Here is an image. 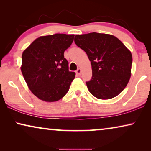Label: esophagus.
<instances>
[{
  "instance_id": "obj_1",
  "label": "esophagus",
  "mask_w": 151,
  "mask_h": 151,
  "mask_svg": "<svg viewBox=\"0 0 151 151\" xmlns=\"http://www.w3.org/2000/svg\"><path fill=\"white\" fill-rule=\"evenodd\" d=\"M76 72V73L78 74V75L80 76V75H81V73H82V70L80 69H78Z\"/></svg>"
}]
</instances>
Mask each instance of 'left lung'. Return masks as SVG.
<instances>
[{"mask_svg": "<svg viewBox=\"0 0 151 151\" xmlns=\"http://www.w3.org/2000/svg\"><path fill=\"white\" fill-rule=\"evenodd\" d=\"M78 47L85 51L91 61L92 78L86 86L93 96L109 100L120 93L131 76V52L116 37L93 32L76 35Z\"/></svg>", "mask_w": 151, "mask_h": 151, "instance_id": "obj_1", "label": "left lung"}]
</instances>
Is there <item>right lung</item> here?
I'll list each match as a JSON object with an SVG mask.
<instances>
[{
	"label": "right lung",
	"instance_id": "1",
	"mask_svg": "<svg viewBox=\"0 0 151 151\" xmlns=\"http://www.w3.org/2000/svg\"><path fill=\"white\" fill-rule=\"evenodd\" d=\"M74 36L55 34L40 36L22 52V76L32 93L40 100L55 102L69 91L76 73L69 71L64 52L73 42Z\"/></svg>",
	"mask_w": 151,
	"mask_h": 151
}]
</instances>
